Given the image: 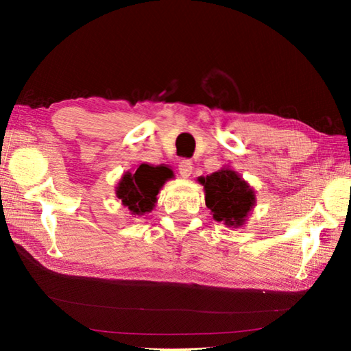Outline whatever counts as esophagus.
<instances>
[{
	"label": "esophagus",
	"instance_id": "esophagus-1",
	"mask_svg": "<svg viewBox=\"0 0 351 351\" xmlns=\"http://www.w3.org/2000/svg\"><path fill=\"white\" fill-rule=\"evenodd\" d=\"M178 170H180V175L182 178H189L192 175V170H193V164L189 161V159H182V161L178 164Z\"/></svg>",
	"mask_w": 351,
	"mask_h": 351
}]
</instances>
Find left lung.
<instances>
[{
    "mask_svg": "<svg viewBox=\"0 0 351 351\" xmlns=\"http://www.w3.org/2000/svg\"><path fill=\"white\" fill-rule=\"evenodd\" d=\"M204 186L206 206L213 219L229 228H240L255 206V193L240 175L229 167H223L209 176L198 178Z\"/></svg>",
    "mask_w": 351,
    "mask_h": 351,
    "instance_id": "1",
    "label": "left lung"
}]
</instances>
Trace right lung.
Instances as JSON below:
<instances>
[{
	"instance_id": "right-lung-1",
	"label": "right lung",
	"mask_w": 351,
	"mask_h": 351,
	"mask_svg": "<svg viewBox=\"0 0 351 351\" xmlns=\"http://www.w3.org/2000/svg\"><path fill=\"white\" fill-rule=\"evenodd\" d=\"M173 176V171L164 165L141 164L136 171H127L121 178L116 195L132 215H145L152 212L158 201V193L164 182Z\"/></svg>"
}]
</instances>
